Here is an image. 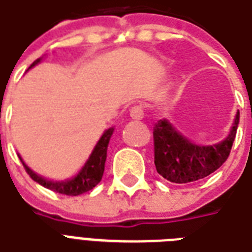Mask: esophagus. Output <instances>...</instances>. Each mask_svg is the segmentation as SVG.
<instances>
[{"label":"esophagus","instance_id":"esophagus-1","mask_svg":"<svg viewBox=\"0 0 252 252\" xmlns=\"http://www.w3.org/2000/svg\"><path fill=\"white\" fill-rule=\"evenodd\" d=\"M130 117L134 121H141L143 118V109L141 106H134V107L130 109Z\"/></svg>","mask_w":252,"mask_h":252}]
</instances>
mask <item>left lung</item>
<instances>
[{
    "label": "left lung",
    "mask_w": 252,
    "mask_h": 252,
    "mask_svg": "<svg viewBox=\"0 0 252 252\" xmlns=\"http://www.w3.org/2000/svg\"><path fill=\"white\" fill-rule=\"evenodd\" d=\"M238 124L239 111L224 139L214 145H198L169 119H159L154 126V163L158 174L173 183H189L214 173L230 155Z\"/></svg>",
    "instance_id": "obj_1"
}]
</instances>
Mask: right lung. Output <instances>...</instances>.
<instances>
[{
	"instance_id": "right-lung-1",
	"label": "right lung",
	"mask_w": 252,
	"mask_h": 252,
	"mask_svg": "<svg viewBox=\"0 0 252 252\" xmlns=\"http://www.w3.org/2000/svg\"><path fill=\"white\" fill-rule=\"evenodd\" d=\"M41 61H42V57L38 58L37 61H34L30 65L29 69L38 65ZM113 133H114V127L107 128V130L103 131L101 138L98 139L97 145L93 149L92 154L89 155L88 160L85 162L81 170L75 174L74 177L67 178V179H61V181L47 179V178L39 175V174L30 169L29 166L24 162V159L21 158L20 154H18V157H20L21 162L24 164L28 174L32 177V179L39 183L41 186L46 187L49 190L56 191V192H60V194H63V195H81L83 192L93 190L98 183L101 182L102 177H103V171H105L107 146H109V142H110Z\"/></svg>"
}]
</instances>
